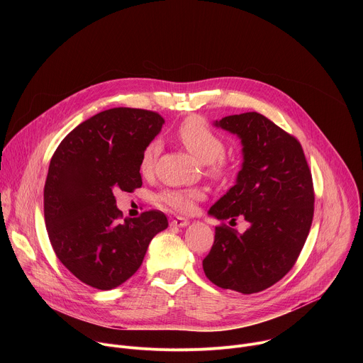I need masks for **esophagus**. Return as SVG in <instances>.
<instances>
[{"instance_id":"esophagus-1","label":"esophagus","mask_w":363,"mask_h":363,"mask_svg":"<svg viewBox=\"0 0 363 363\" xmlns=\"http://www.w3.org/2000/svg\"><path fill=\"white\" fill-rule=\"evenodd\" d=\"M188 224H189V221L186 218H184V217H175V218L171 220V227L182 228V227H186Z\"/></svg>"}]
</instances>
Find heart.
I'll use <instances>...</instances> for the list:
<instances>
[{
    "label": "heart",
    "mask_w": 363,
    "mask_h": 363,
    "mask_svg": "<svg viewBox=\"0 0 363 363\" xmlns=\"http://www.w3.org/2000/svg\"><path fill=\"white\" fill-rule=\"evenodd\" d=\"M178 142L195 157L201 164L206 167L214 178H223L230 172V162L224 157L225 142L224 139L201 116H189L181 122L175 133ZM162 146L158 139L150 140L140 153L139 169L143 175H149L157 162ZM205 198L202 189H167L158 199L164 205L169 206L178 213H191L195 203Z\"/></svg>",
    "instance_id": "b5f03b06"
}]
</instances>
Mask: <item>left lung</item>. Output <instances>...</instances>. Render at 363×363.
Instances as JSON below:
<instances>
[{
    "label": "left lung",
    "mask_w": 363,
    "mask_h": 363,
    "mask_svg": "<svg viewBox=\"0 0 363 363\" xmlns=\"http://www.w3.org/2000/svg\"><path fill=\"white\" fill-rule=\"evenodd\" d=\"M214 125L241 139L244 161L235 185L208 214L230 224L242 217L250 227L242 234L216 227L203 273L221 289L258 293L291 270L306 242L315 211L312 172L300 142L260 113L225 116Z\"/></svg>",
    "instance_id": "obj_1"
}]
</instances>
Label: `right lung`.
Returning <instances> with one entry per match:
<instances>
[{
	"instance_id": "obj_1",
	"label": "right lung",
	"mask_w": 363,
	"mask_h": 363,
	"mask_svg": "<svg viewBox=\"0 0 363 363\" xmlns=\"http://www.w3.org/2000/svg\"><path fill=\"white\" fill-rule=\"evenodd\" d=\"M164 118L113 108L74 128L57 146L44 185V220L62 264L80 281L111 290L140 267L150 240L168 227L158 210L122 218L113 192L142 186L140 153Z\"/></svg>"
}]
</instances>
